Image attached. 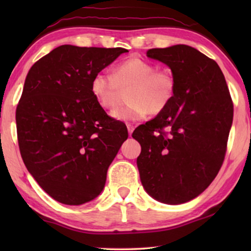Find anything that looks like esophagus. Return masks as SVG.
Segmentation results:
<instances>
[{
	"mask_svg": "<svg viewBox=\"0 0 251 251\" xmlns=\"http://www.w3.org/2000/svg\"><path fill=\"white\" fill-rule=\"evenodd\" d=\"M126 128H128L129 136H131V133H132V131H133V129H135V126H133L132 125H130V123H128V125H126Z\"/></svg>",
	"mask_w": 251,
	"mask_h": 251,
	"instance_id": "1",
	"label": "esophagus"
}]
</instances>
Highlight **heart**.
<instances>
[{"instance_id":"heart-1","label":"heart","mask_w":251,"mask_h":251,"mask_svg":"<svg viewBox=\"0 0 251 251\" xmlns=\"http://www.w3.org/2000/svg\"><path fill=\"white\" fill-rule=\"evenodd\" d=\"M128 88L130 102L113 112V118L120 121H139L151 112H162L173 100L176 83L170 72L156 70L155 65L137 56L119 63L113 74L98 72L90 83L91 94L105 109L114 108L121 89Z\"/></svg>"}]
</instances>
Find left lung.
Segmentation results:
<instances>
[{
	"instance_id": "obj_1",
	"label": "left lung",
	"mask_w": 251,
	"mask_h": 251,
	"mask_svg": "<svg viewBox=\"0 0 251 251\" xmlns=\"http://www.w3.org/2000/svg\"><path fill=\"white\" fill-rule=\"evenodd\" d=\"M147 57L170 67L175 95L155 118L132 132L145 191L167 204L200 195L224 161L233 121V102L215 60L185 44L150 49Z\"/></svg>"
}]
</instances>
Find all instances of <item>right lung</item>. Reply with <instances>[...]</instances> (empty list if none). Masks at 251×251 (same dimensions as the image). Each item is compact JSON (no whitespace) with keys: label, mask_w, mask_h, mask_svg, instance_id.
Masks as SVG:
<instances>
[{"label":"right lung","mask_w":251,"mask_h":251,"mask_svg":"<svg viewBox=\"0 0 251 251\" xmlns=\"http://www.w3.org/2000/svg\"><path fill=\"white\" fill-rule=\"evenodd\" d=\"M123 48L65 44L30 67L16 109L27 170L51 198L68 205L97 198L128 130L91 94V78Z\"/></svg>","instance_id":"obj_1"}]
</instances>
